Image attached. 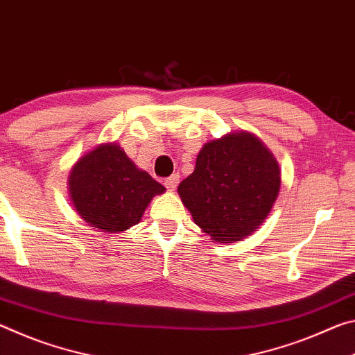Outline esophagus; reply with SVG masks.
Wrapping results in <instances>:
<instances>
[{"label": "esophagus", "instance_id": "34e87169", "mask_svg": "<svg viewBox=\"0 0 355 355\" xmlns=\"http://www.w3.org/2000/svg\"><path fill=\"white\" fill-rule=\"evenodd\" d=\"M179 184V174H171L170 178L165 179V187L170 190V191H174L178 187Z\"/></svg>", "mask_w": 355, "mask_h": 355}]
</instances>
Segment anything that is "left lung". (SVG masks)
Returning <instances> with one entry per match:
<instances>
[{
  "instance_id": "8db88e82",
  "label": "left lung",
  "mask_w": 355,
  "mask_h": 355,
  "mask_svg": "<svg viewBox=\"0 0 355 355\" xmlns=\"http://www.w3.org/2000/svg\"><path fill=\"white\" fill-rule=\"evenodd\" d=\"M280 184L275 157L258 137L241 130L206 143L178 193L212 241L230 243L259 228Z\"/></svg>"
}]
</instances>
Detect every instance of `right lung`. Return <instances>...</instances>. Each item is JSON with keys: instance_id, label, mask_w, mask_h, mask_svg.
Instances as JSON below:
<instances>
[{"instance_id": "right-lung-1", "label": "right lung", "mask_w": 355, "mask_h": 355, "mask_svg": "<svg viewBox=\"0 0 355 355\" xmlns=\"http://www.w3.org/2000/svg\"><path fill=\"white\" fill-rule=\"evenodd\" d=\"M164 191V185L137 168L116 143L98 144L69 174L75 211L92 228L110 234L137 225L150 200Z\"/></svg>"}]
</instances>
